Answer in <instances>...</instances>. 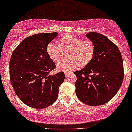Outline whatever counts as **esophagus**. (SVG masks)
<instances>
[{
    "mask_svg": "<svg viewBox=\"0 0 132 132\" xmlns=\"http://www.w3.org/2000/svg\"><path fill=\"white\" fill-rule=\"evenodd\" d=\"M64 74H65V76H66V77H68L69 76V75H70V73L68 72H64Z\"/></svg>",
    "mask_w": 132,
    "mask_h": 132,
    "instance_id": "esophagus-1",
    "label": "esophagus"
}]
</instances>
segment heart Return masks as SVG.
<instances>
[{"label": "heart", "instance_id": "1", "mask_svg": "<svg viewBox=\"0 0 132 132\" xmlns=\"http://www.w3.org/2000/svg\"><path fill=\"white\" fill-rule=\"evenodd\" d=\"M59 44L50 43L47 45L46 52L53 62H57L66 52L68 57L61 60L57 67L59 70L69 71L78 65L84 66L93 59L95 52L94 44L91 40H82L72 34L62 36L58 40Z\"/></svg>", "mask_w": 132, "mask_h": 132}]
</instances>
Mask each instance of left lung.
Segmentation results:
<instances>
[{
  "mask_svg": "<svg viewBox=\"0 0 132 132\" xmlns=\"http://www.w3.org/2000/svg\"><path fill=\"white\" fill-rule=\"evenodd\" d=\"M86 36L94 44V55L84 68L74 72L75 93L84 104L96 106L108 103L121 88L123 62L118 47L106 37L96 32Z\"/></svg>",
  "mask_w": 132,
  "mask_h": 132,
  "instance_id": "1",
  "label": "left lung"
}]
</instances>
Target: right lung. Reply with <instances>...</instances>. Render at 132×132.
Here are the masks:
<instances>
[{
	"label": "right lung",
	"instance_id": "obj_1",
	"mask_svg": "<svg viewBox=\"0 0 132 132\" xmlns=\"http://www.w3.org/2000/svg\"><path fill=\"white\" fill-rule=\"evenodd\" d=\"M58 33L35 34L24 39L14 50L10 61V77L17 97L28 106L43 109L52 105L65 79L61 71L50 75L56 66L46 46Z\"/></svg>",
	"mask_w": 132,
	"mask_h": 132
}]
</instances>
